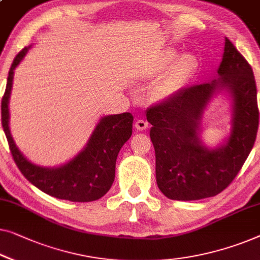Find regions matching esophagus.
<instances>
[{
  "label": "esophagus",
  "instance_id": "1",
  "mask_svg": "<svg viewBox=\"0 0 260 260\" xmlns=\"http://www.w3.org/2000/svg\"><path fill=\"white\" fill-rule=\"evenodd\" d=\"M148 125H149L148 122L144 121V119H137L136 123H135V127H136V129L139 131L145 130L146 127H148Z\"/></svg>",
  "mask_w": 260,
  "mask_h": 260
}]
</instances>
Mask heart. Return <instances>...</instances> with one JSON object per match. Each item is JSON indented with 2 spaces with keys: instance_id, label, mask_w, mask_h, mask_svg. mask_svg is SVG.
Masks as SVG:
<instances>
[{
  "instance_id": "obj_1",
  "label": "heart",
  "mask_w": 260,
  "mask_h": 260,
  "mask_svg": "<svg viewBox=\"0 0 260 260\" xmlns=\"http://www.w3.org/2000/svg\"><path fill=\"white\" fill-rule=\"evenodd\" d=\"M177 57L178 52L169 49L163 52L150 70V75H159L168 69L151 88V96L157 102H168L174 99L192 76L193 58L189 55H182L178 59Z\"/></svg>"
}]
</instances>
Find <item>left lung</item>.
Masks as SVG:
<instances>
[{
    "mask_svg": "<svg viewBox=\"0 0 260 260\" xmlns=\"http://www.w3.org/2000/svg\"><path fill=\"white\" fill-rule=\"evenodd\" d=\"M224 44L218 78L182 89L172 100L146 110L157 185L174 201H198L221 192L253 148L259 122L253 71L226 37ZM218 95L231 101L232 129L216 147H209L201 139V119Z\"/></svg>",
    "mask_w": 260,
    "mask_h": 260,
    "instance_id": "1",
    "label": "left lung"
}]
</instances>
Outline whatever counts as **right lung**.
I'll use <instances>...</instances> for the list:
<instances>
[{"mask_svg": "<svg viewBox=\"0 0 260 260\" xmlns=\"http://www.w3.org/2000/svg\"><path fill=\"white\" fill-rule=\"evenodd\" d=\"M31 46L18 52L10 67L2 99V126L11 155L25 178L44 193L70 202L97 201L110 190L115 179L119 150L133 135L134 117L130 112L103 116L96 124L86 144L77 155L58 167H43L29 160L15 143L9 126V100L14 71Z\"/></svg>", "mask_w": 260, "mask_h": 260, "instance_id": "right-lung-1", "label": "right lung"}]
</instances>
